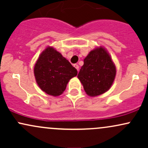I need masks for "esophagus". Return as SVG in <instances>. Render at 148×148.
Segmentation results:
<instances>
[{"instance_id": "34e87169", "label": "esophagus", "mask_w": 148, "mask_h": 148, "mask_svg": "<svg viewBox=\"0 0 148 148\" xmlns=\"http://www.w3.org/2000/svg\"><path fill=\"white\" fill-rule=\"evenodd\" d=\"M74 67H75V68L77 69V71H79V65H78L77 64H74Z\"/></svg>"}]
</instances>
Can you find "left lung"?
<instances>
[{
  "instance_id": "8db88e82",
  "label": "left lung",
  "mask_w": 148,
  "mask_h": 148,
  "mask_svg": "<svg viewBox=\"0 0 148 148\" xmlns=\"http://www.w3.org/2000/svg\"><path fill=\"white\" fill-rule=\"evenodd\" d=\"M84 62L77 77L88 95L95 97L108 91L114 81L116 69L106 49H95Z\"/></svg>"
}]
</instances>
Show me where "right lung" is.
<instances>
[{"label": "right lung", "mask_w": 148, "mask_h": 148, "mask_svg": "<svg viewBox=\"0 0 148 148\" xmlns=\"http://www.w3.org/2000/svg\"><path fill=\"white\" fill-rule=\"evenodd\" d=\"M77 70L65 58L53 47H47L40 54L34 67L36 82L42 91L59 96L69 81L77 75Z\"/></svg>", "instance_id": "right-lung-1"}]
</instances>
